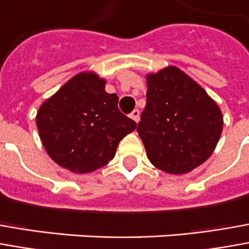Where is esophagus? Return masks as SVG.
I'll use <instances>...</instances> for the list:
<instances>
[{"label":"esophagus","mask_w":249,"mask_h":249,"mask_svg":"<svg viewBox=\"0 0 249 249\" xmlns=\"http://www.w3.org/2000/svg\"><path fill=\"white\" fill-rule=\"evenodd\" d=\"M130 118H131V119H133V121H135V122L140 121V111H138V109H134V111H133V112L130 114Z\"/></svg>","instance_id":"obj_1"}]
</instances>
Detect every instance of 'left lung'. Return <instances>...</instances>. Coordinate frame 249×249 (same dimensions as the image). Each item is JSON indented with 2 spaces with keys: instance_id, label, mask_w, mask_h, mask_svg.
<instances>
[{
  "instance_id": "obj_1",
  "label": "left lung",
  "mask_w": 249,
  "mask_h": 249,
  "mask_svg": "<svg viewBox=\"0 0 249 249\" xmlns=\"http://www.w3.org/2000/svg\"><path fill=\"white\" fill-rule=\"evenodd\" d=\"M146 106L137 131L154 167L184 175L212 156L222 133L221 109L176 66L146 75Z\"/></svg>"
}]
</instances>
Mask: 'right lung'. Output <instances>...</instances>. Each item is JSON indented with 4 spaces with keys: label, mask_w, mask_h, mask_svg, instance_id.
<instances>
[{
    "label": "right lung",
    "mask_w": 249,
    "mask_h": 249,
    "mask_svg": "<svg viewBox=\"0 0 249 249\" xmlns=\"http://www.w3.org/2000/svg\"><path fill=\"white\" fill-rule=\"evenodd\" d=\"M119 97L106 92V80L82 71L43 103L36 126L51 160L74 174H89L112 160L123 137L137 123L118 108Z\"/></svg>",
    "instance_id": "obj_1"
}]
</instances>
